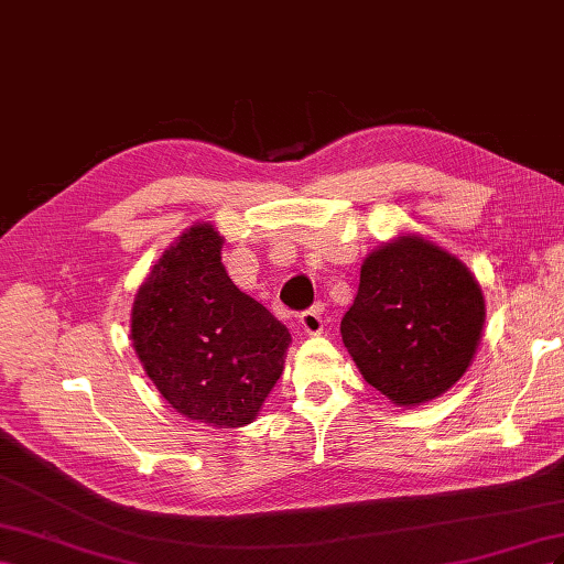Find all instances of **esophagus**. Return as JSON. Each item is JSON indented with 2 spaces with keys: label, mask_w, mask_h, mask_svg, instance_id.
Segmentation results:
<instances>
[{
  "label": "esophagus",
  "mask_w": 564,
  "mask_h": 564,
  "mask_svg": "<svg viewBox=\"0 0 564 564\" xmlns=\"http://www.w3.org/2000/svg\"><path fill=\"white\" fill-rule=\"evenodd\" d=\"M300 326L307 335H318L321 330H324V316H321V310L312 307L307 312H302L300 314Z\"/></svg>",
  "instance_id": "34e87169"
}]
</instances>
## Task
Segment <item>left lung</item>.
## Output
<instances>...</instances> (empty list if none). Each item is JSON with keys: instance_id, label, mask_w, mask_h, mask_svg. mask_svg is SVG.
Returning <instances> with one entry per match:
<instances>
[{"instance_id": "obj_1", "label": "left lung", "mask_w": 564, "mask_h": 564, "mask_svg": "<svg viewBox=\"0 0 564 564\" xmlns=\"http://www.w3.org/2000/svg\"><path fill=\"white\" fill-rule=\"evenodd\" d=\"M485 295L458 257L399 236L366 257L340 333L364 380L397 406L442 397L473 364Z\"/></svg>"}]
</instances>
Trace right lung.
Masks as SVG:
<instances>
[{
	"instance_id": "obj_1",
	"label": "right lung",
	"mask_w": 564,
	"mask_h": 564,
	"mask_svg": "<svg viewBox=\"0 0 564 564\" xmlns=\"http://www.w3.org/2000/svg\"><path fill=\"white\" fill-rule=\"evenodd\" d=\"M221 243L213 224H193L163 252L137 291L132 345L176 413L243 427L281 378L291 333L234 285Z\"/></svg>"
}]
</instances>
